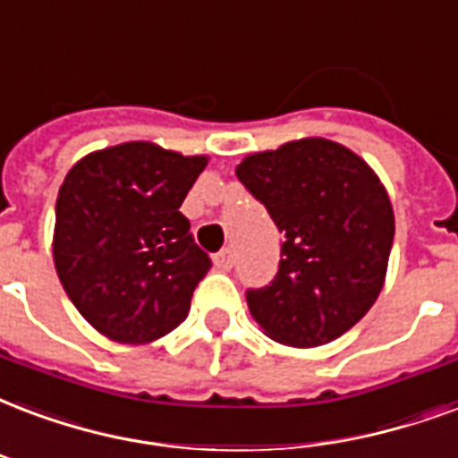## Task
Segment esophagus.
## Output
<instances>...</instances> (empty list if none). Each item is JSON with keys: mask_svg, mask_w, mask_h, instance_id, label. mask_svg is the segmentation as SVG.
Here are the masks:
<instances>
[{"mask_svg": "<svg viewBox=\"0 0 458 458\" xmlns=\"http://www.w3.org/2000/svg\"><path fill=\"white\" fill-rule=\"evenodd\" d=\"M233 261H235V252H233L230 247H225V250H221V252L216 254V267L221 268V271H230V268H233Z\"/></svg>", "mask_w": 458, "mask_h": 458, "instance_id": "obj_1", "label": "esophagus"}]
</instances>
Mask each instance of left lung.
I'll list each match as a JSON object with an SVG mask.
<instances>
[{
  "label": "left lung",
  "mask_w": 458,
  "mask_h": 458,
  "mask_svg": "<svg viewBox=\"0 0 458 458\" xmlns=\"http://www.w3.org/2000/svg\"><path fill=\"white\" fill-rule=\"evenodd\" d=\"M237 180L284 235L274 281L247 291L268 338L314 348L355 327L382 293L394 208L375 170L329 139H298L252 153Z\"/></svg>",
  "instance_id": "8db88e82"
}]
</instances>
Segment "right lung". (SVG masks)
I'll use <instances>...</instances> for the list:
<instances>
[{
    "label": "right lung",
    "instance_id": "1",
    "mask_svg": "<svg viewBox=\"0 0 458 458\" xmlns=\"http://www.w3.org/2000/svg\"><path fill=\"white\" fill-rule=\"evenodd\" d=\"M151 141L89 153L66 173L52 257L83 319L117 344L141 345L182 322L211 268L182 206L206 167Z\"/></svg>",
    "mask_w": 458,
    "mask_h": 458
}]
</instances>
